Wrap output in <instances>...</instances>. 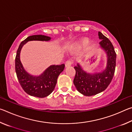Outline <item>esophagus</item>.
<instances>
[{"label": "esophagus", "instance_id": "esophagus-1", "mask_svg": "<svg viewBox=\"0 0 132 132\" xmlns=\"http://www.w3.org/2000/svg\"><path fill=\"white\" fill-rule=\"evenodd\" d=\"M71 64H72V61H70V60H69V61H66V62L65 63L66 68H68V67L71 66Z\"/></svg>", "mask_w": 132, "mask_h": 132}]
</instances>
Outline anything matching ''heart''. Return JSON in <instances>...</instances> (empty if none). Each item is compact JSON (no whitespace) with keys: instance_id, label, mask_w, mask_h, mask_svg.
Segmentation results:
<instances>
[{"instance_id":"obj_1","label":"heart","mask_w":132,"mask_h":132,"mask_svg":"<svg viewBox=\"0 0 132 132\" xmlns=\"http://www.w3.org/2000/svg\"><path fill=\"white\" fill-rule=\"evenodd\" d=\"M87 44V46L88 49H91L94 47V42L92 40H90V41H88V39L87 38H83L80 40V41L76 43L75 44L73 45V48L75 50V49L80 48L82 47V46H84L86 45Z\"/></svg>"}]
</instances>
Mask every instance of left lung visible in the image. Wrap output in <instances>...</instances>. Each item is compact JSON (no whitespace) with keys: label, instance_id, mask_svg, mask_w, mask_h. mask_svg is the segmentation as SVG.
<instances>
[{"label":"left lung","instance_id":"left-lung-1","mask_svg":"<svg viewBox=\"0 0 132 132\" xmlns=\"http://www.w3.org/2000/svg\"><path fill=\"white\" fill-rule=\"evenodd\" d=\"M100 42L98 49L106 55V66L101 70L94 73L85 71L79 63L75 67L76 75L73 83L77 90L85 96H92L104 91L108 87L113 77L117 55L111 41L101 32H98Z\"/></svg>","mask_w":132,"mask_h":132}]
</instances>
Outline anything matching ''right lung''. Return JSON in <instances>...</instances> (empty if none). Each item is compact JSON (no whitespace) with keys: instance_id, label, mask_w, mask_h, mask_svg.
Listing matches in <instances>:
<instances>
[{"instance_id":"obj_1","label":"right lung","mask_w":132,"mask_h":132,"mask_svg":"<svg viewBox=\"0 0 132 132\" xmlns=\"http://www.w3.org/2000/svg\"><path fill=\"white\" fill-rule=\"evenodd\" d=\"M51 39V37L44 35H31L21 42L17 50L15 59L17 79L24 91L31 96L44 98L51 94L54 90L58 76L64 70V64L51 65L41 75H31L26 70L20 61L21 49L28 41H50Z\"/></svg>"}]
</instances>
